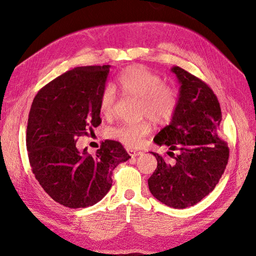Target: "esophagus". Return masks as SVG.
I'll list each match as a JSON object with an SVG mask.
<instances>
[{
    "label": "esophagus",
    "mask_w": 256,
    "mask_h": 256,
    "mask_svg": "<svg viewBox=\"0 0 256 256\" xmlns=\"http://www.w3.org/2000/svg\"><path fill=\"white\" fill-rule=\"evenodd\" d=\"M128 153L130 154V156H132V157H136V156H138V155L142 154L143 152L136 150H132V148H128Z\"/></svg>",
    "instance_id": "obj_1"
}]
</instances>
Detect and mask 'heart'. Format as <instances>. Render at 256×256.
Wrapping results in <instances>:
<instances>
[{"label":"heart","instance_id":"b5f03b06","mask_svg":"<svg viewBox=\"0 0 256 256\" xmlns=\"http://www.w3.org/2000/svg\"><path fill=\"white\" fill-rule=\"evenodd\" d=\"M118 86L125 94L140 98V113L164 123L170 121L179 104V92L170 84H166L160 76L140 64H134L122 70L116 78ZM116 104V92L110 86L102 90L99 100L100 112L110 116ZM150 132L148 121L125 123L108 130L111 138L121 140L128 146H136Z\"/></svg>","mask_w":256,"mask_h":256}]
</instances>
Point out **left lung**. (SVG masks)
Returning <instances> with one entry per match:
<instances>
[{
    "label": "left lung",
    "instance_id": "1",
    "mask_svg": "<svg viewBox=\"0 0 256 256\" xmlns=\"http://www.w3.org/2000/svg\"><path fill=\"white\" fill-rule=\"evenodd\" d=\"M180 91L172 122L156 135L174 160L153 153L155 172L148 178L150 192L160 202L176 209L192 206L214 189L229 160V148L218 135L221 108L214 91L202 80L180 67H172ZM178 150L175 156L174 151Z\"/></svg>",
    "mask_w": 256,
    "mask_h": 256
}]
</instances>
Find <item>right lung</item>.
Instances as JSON below:
<instances>
[{"label":"right lung","instance_id":"add662e5","mask_svg":"<svg viewBox=\"0 0 256 256\" xmlns=\"http://www.w3.org/2000/svg\"><path fill=\"white\" fill-rule=\"evenodd\" d=\"M108 64L77 67L37 92L26 130L32 174L42 189L68 208L94 206L112 186V172L131 156L121 143L104 140L96 155L76 146L101 124L99 100Z\"/></svg>","mask_w":256,"mask_h":256}]
</instances>
